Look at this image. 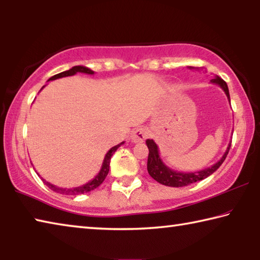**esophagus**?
Masks as SVG:
<instances>
[{"instance_id": "obj_1", "label": "esophagus", "mask_w": 260, "mask_h": 260, "mask_svg": "<svg viewBox=\"0 0 260 260\" xmlns=\"http://www.w3.org/2000/svg\"><path fill=\"white\" fill-rule=\"evenodd\" d=\"M147 136H148V131L146 128H143V127H139V128H136L133 133L131 134V140L132 142L139 143V142H143V141L147 139Z\"/></svg>"}]
</instances>
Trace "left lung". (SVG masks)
Masks as SVG:
<instances>
[{
    "mask_svg": "<svg viewBox=\"0 0 260 260\" xmlns=\"http://www.w3.org/2000/svg\"><path fill=\"white\" fill-rule=\"evenodd\" d=\"M189 69L192 70L193 68L189 67ZM211 82L218 85L223 91H225V94L228 99V102L231 103L230 90H228L227 83L218 76H215L214 79L211 80ZM146 143H147V147L149 149L148 162H147L148 173L150 174V177L152 179H155L157 182L164 184V186H169V187L189 186V184L195 183L197 181H201V180L210 177L211 174L214 173L215 171L219 169L220 165L223 162V160L226 159L228 151H230V148H231V143H230L228 144L225 153L222 155V157L220 158V159L215 162V164L208 167V169L199 171V172H178V171L170 169V167L161 160L160 155H159V149H158V146L156 144L155 141L148 139L146 141Z\"/></svg>",
    "mask_w": 260,
    "mask_h": 260,
    "instance_id": "obj_1",
    "label": "left lung"
}]
</instances>
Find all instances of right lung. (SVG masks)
Instances as JSON below:
<instances>
[{
    "instance_id": "add662e5",
    "label": "right lung",
    "mask_w": 260,
    "mask_h": 260,
    "mask_svg": "<svg viewBox=\"0 0 260 260\" xmlns=\"http://www.w3.org/2000/svg\"><path fill=\"white\" fill-rule=\"evenodd\" d=\"M77 73H86V74H94L95 72L93 70L88 69L86 67H81V65H78V67H73L72 69L68 70V71H64V72H60L58 74H56V76L49 78V80L48 81H52V80H56V79H59V78H64V77H71L74 76V74ZM45 87V86H43ZM42 87V88H43ZM41 88V89H42ZM125 142H121L119 144H117V146L112 147L110 150L107 152V155L104 157V160L102 162V167H101L100 172L98 173V175L93 179L90 180V181H88L87 183L82 184V186H79V187H73V188H61V187H57L55 184H51L50 182L46 181L45 179H42V181L45 182L48 187H49L51 190H54L58 193H63V195H73V196H77V195H80V193H85V192H89L91 190H94L95 188H98L101 183L104 181V179L107 178V175L109 173V169H110V160H111V157L118 148H119L121 144H124ZM39 175V174H38ZM40 177V175H39Z\"/></svg>"
}]
</instances>
